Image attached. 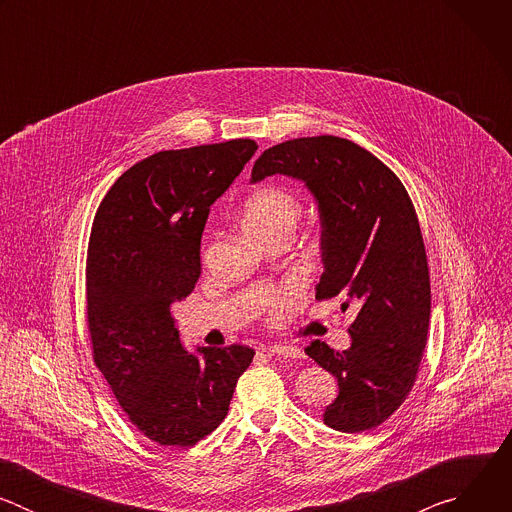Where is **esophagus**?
Listing matches in <instances>:
<instances>
[{
  "label": "esophagus",
  "mask_w": 512,
  "mask_h": 512,
  "mask_svg": "<svg viewBox=\"0 0 512 512\" xmlns=\"http://www.w3.org/2000/svg\"><path fill=\"white\" fill-rule=\"evenodd\" d=\"M265 352H269L271 356H277V358H294V360L304 358V352L294 346H269V348H265Z\"/></svg>",
  "instance_id": "1"
}]
</instances>
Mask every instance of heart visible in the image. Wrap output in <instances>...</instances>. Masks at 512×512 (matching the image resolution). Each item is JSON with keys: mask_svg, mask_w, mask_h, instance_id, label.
<instances>
[{"mask_svg": "<svg viewBox=\"0 0 512 512\" xmlns=\"http://www.w3.org/2000/svg\"><path fill=\"white\" fill-rule=\"evenodd\" d=\"M304 214L302 198L289 188L267 184L255 190L243 204L241 221L251 239L263 247L279 237H291L296 233ZM300 304V289L285 285L265 300L267 320L273 324L283 322Z\"/></svg>", "mask_w": 512, "mask_h": 512, "instance_id": "heart-1", "label": "heart"}]
</instances>
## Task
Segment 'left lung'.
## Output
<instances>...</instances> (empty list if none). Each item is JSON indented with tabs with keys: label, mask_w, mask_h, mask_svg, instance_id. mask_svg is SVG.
<instances>
[{
	"label": "left lung",
	"mask_w": 512,
	"mask_h": 512,
	"mask_svg": "<svg viewBox=\"0 0 512 512\" xmlns=\"http://www.w3.org/2000/svg\"><path fill=\"white\" fill-rule=\"evenodd\" d=\"M300 178L318 200L324 273L316 300L358 308L348 350L314 340L306 354L338 379L324 423L362 433L387 421L413 389L423 358L431 287L415 206L391 168L336 135L298 137L265 150L253 182Z\"/></svg>",
	"instance_id": "obj_1"
}]
</instances>
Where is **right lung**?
<instances>
[{
	"mask_svg": "<svg viewBox=\"0 0 512 512\" xmlns=\"http://www.w3.org/2000/svg\"><path fill=\"white\" fill-rule=\"evenodd\" d=\"M257 150L253 139L166 150L131 166L97 208L87 251L93 360L127 419L160 446L190 448L229 411L255 350L182 348L170 306L200 277L210 204Z\"/></svg>",
	"mask_w": 512,
	"mask_h": 512,
	"instance_id": "1",
	"label": "right lung"
}]
</instances>
